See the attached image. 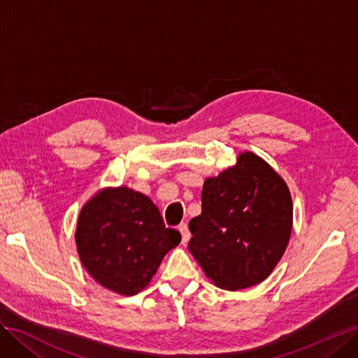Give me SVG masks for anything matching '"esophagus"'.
I'll list each match as a JSON object with an SVG mask.
<instances>
[{"label":"esophagus","instance_id":"obj_1","mask_svg":"<svg viewBox=\"0 0 358 358\" xmlns=\"http://www.w3.org/2000/svg\"><path fill=\"white\" fill-rule=\"evenodd\" d=\"M178 230H179L180 234H182V243L185 245V243L189 241V237H191L189 230H188V225H187L185 222H182V224L178 227Z\"/></svg>","mask_w":358,"mask_h":358}]
</instances>
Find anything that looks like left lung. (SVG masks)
<instances>
[{
	"label": "left lung",
	"mask_w": 358,
	"mask_h": 358,
	"mask_svg": "<svg viewBox=\"0 0 358 358\" xmlns=\"http://www.w3.org/2000/svg\"><path fill=\"white\" fill-rule=\"evenodd\" d=\"M292 229L284 179L243 152L237 164L204 180L201 213L189 221V252L212 282L237 291L257 285L282 258Z\"/></svg>",
	"instance_id": "obj_1"
}]
</instances>
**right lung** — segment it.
Returning a JSON list of instances; mask_svg holds the SVG:
<instances>
[{
	"instance_id": "add662e5",
	"label": "right lung",
	"mask_w": 358,
	"mask_h": 358,
	"mask_svg": "<svg viewBox=\"0 0 358 358\" xmlns=\"http://www.w3.org/2000/svg\"><path fill=\"white\" fill-rule=\"evenodd\" d=\"M74 237L86 272L121 296L146 288L182 239L167 229L150 199L127 187L96 192L82 208Z\"/></svg>"
}]
</instances>
